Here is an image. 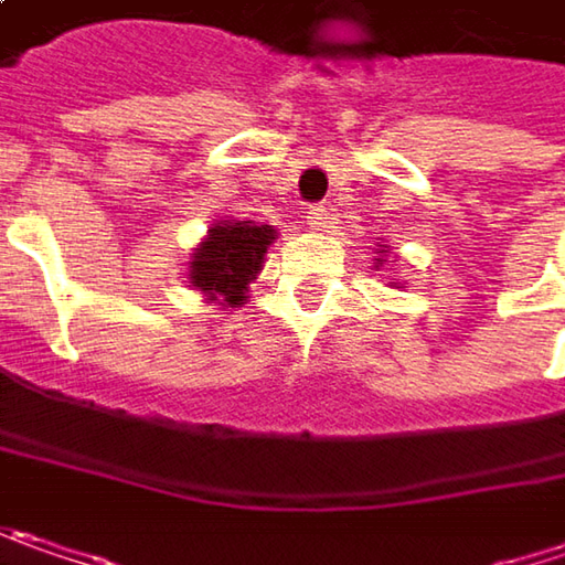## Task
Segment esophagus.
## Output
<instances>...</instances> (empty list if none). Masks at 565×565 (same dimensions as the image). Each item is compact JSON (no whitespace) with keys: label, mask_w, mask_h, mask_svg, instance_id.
Segmentation results:
<instances>
[{"label":"esophagus","mask_w":565,"mask_h":565,"mask_svg":"<svg viewBox=\"0 0 565 565\" xmlns=\"http://www.w3.org/2000/svg\"><path fill=\"white\" fill-rule=\"evenodd\" d=\"M326 220H329V214H326L322 207H310V211H307V223H310L313 230L326 226Z\"/></svg>","instance_id":"esophagus-1"}]
</instances>
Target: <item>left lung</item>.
Listing matches in <instances>:
<instances>
[{
    "instance_id": "left-lung-1",
    "label": "left lung",
    "mask_w": 565,
    "mask_h": 565,
    "mask_svg": "<svg viewBox=\"0 0 565 565\" xmlns=\"http://www.w3.org/2000/svg\"><path fill=\"white\" fill-rule=\"evenodd\" d=\"M383 252H386V249H383ZM383 262H386V258H377V265H383Z\"/></svg>"
}]
</instances>
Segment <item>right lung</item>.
<instances>
[{
    "instance_id": "1",
    "label": "right lung",
    "mask_w": 565,
    "mask_h": 565,
    "mask_svg": "<svg viewBox=\"0 0 565 565\" xmlns=\"http://www.w3.org/2000/svg\"><path fill=\"white\" fill-rule=\"evenodd\" d=\"M275 243L268 223L252 220H220L207 230V239L191 255L188 284L207 300H223V307H239L246 300L249 281L262 271L265 252Z\"/></svg>"
}]
</instances>
